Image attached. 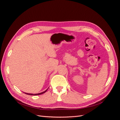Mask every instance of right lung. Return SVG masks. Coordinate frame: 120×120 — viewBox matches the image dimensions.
<instances>
[{
	"label": "right lung",
	"instance_id": "1",
	"mask_svg": "<svg viewBox=\"0 0 120 120\" xmlns=\"http://www.w3.org/2000/svg\"><path fill=\"white\" fill-rule=\"evenodd\" d=\"M48 90V89H47L46 90H45V91H44V92H41V93H38V94H28V93H25V94H27V95H32V96H37V95H41V94H44L45 93V92L47 91V90Z\"/></svg>",
	"mask_w": 120,
	"mask_h": 120
}]
</instances>
